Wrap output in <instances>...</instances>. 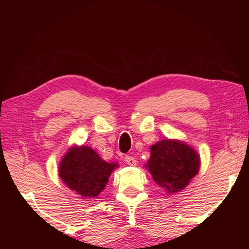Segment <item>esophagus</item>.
Instances as JSON below:
<instances>
[{
	"label": "esophagus",
	"instance_id": "esophagus-1",
	"mask_svg": "<svg viewBox=\"0 0 249 249\" xmlns=\"http://www.w3.org/2000/svg\"><path fill=\"white\" fill-rule=\"evenodd\" d=\"M125 161H126V163H127L128 166H136V163H137L136 159H135L133 156H126Z\"/></svg>",
	"mask_w": 249,
	"mask_h": 249
}]
</instances>
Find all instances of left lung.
<instances>
[{
    "label": "left lung",
    "mask_w": 249,
    "mask_h": 249,
    "mask_svg": "<svg viewBox=\"0 0 249 249\" xmlns=\"http://www.w3.org/2000/svg\"><path fill=\"white\" fill-rule=\"evenodd\" d=\"M197 151L179 140H161L150 146V158L145 167L151 177L169 195L180 192L200 170Z\"/></svg>",
    "instance_id": "8db88e82"
}]
</instances>
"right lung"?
<instances>
[{"instance_id":"1","label":"right lung","mask_w":249,"mask_h":249,"mask_svg":"<svg viewBox=\"0 0 249 249\" xmlns=\"http://www.w3.org/2000/svg\"><path fill=\"white\" fill-rule=\"evenodd\" d=\"M119 168L107 162L87 145H73L59 162V177L71 190L83 199H93L104 190L109 176Z\"/></svg>"}]
</instances>
